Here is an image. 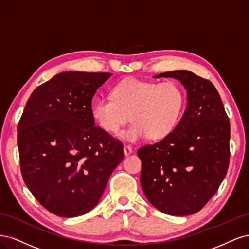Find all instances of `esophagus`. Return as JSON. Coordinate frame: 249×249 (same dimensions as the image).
Returning <instances> with one entry per match:
<instances>
[{
	"instance_id": "34e87169",
	"label": "esophagus",
	"mask_w": 249,
	"mask_h": 249,
	"mask_svg": "<svg viewBox=\"0 0 249 249\" xmlns=\"http://www.w3.org/2000/svg\"><path fill=\"white\" fill-rule=\"evenodd\" d=\"M132 153V148L129 146H124V154L125 156H129Z\"/></svg>"
}]
</instances>
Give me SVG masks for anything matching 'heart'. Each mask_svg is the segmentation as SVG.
<instances>
[{
	"label": "heart",
	"mask_w": 249,
	"mask_h": 249,
	"mask_svg": "<svg viewBox=\"0 0 249 249\" xmlns=\"http://www.w3.org/2000/svg\"><path fill=\"white\" fill-rule=\"evenodd\" d=\"M185 104V91L178 83L126 78L111 89V98L94 99L91 116L100 129L117 134L130 115L133 123L120 134L122 140L134 142L147 136L161 140L177 127Z\"/></svg>",
	"instance_id": "1"
}]
</instances>
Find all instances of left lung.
Here are the masks:
<instances>
[{
  "label": "left lung",
  "mask_w": 249,
  "mask_h": 249,
  "mask_svg": "<svg viewBox=\"0 0 249 249\" xmlns=\"http://www.w3.org/2000/svg\"><path fill=\"white\" fill-rule=\"evenodd\" d=\"M173 77L184 86L187 107L175 130L138 150L141 185L149 202L168 215L198 212L226 177L230 161V121L213 84L187 70Z\"/></svg>",
  "instance_id": "8db88e82"
}]
</instances>
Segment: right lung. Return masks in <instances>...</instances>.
Segmentation results:
<instances>
[{
    "instance_id": "right-lung-1",
    "label": "right lung",
    "mask_w": 249,
    "mask_h": 249,
    "mask_svg": "<svg viewBox=\"0 0 249 249\" xmlns=\"http://www.w3.org/2000/svg\"><path fill=\"white\" fill-rule=\"evenodd\" d=\"M108 72L66 71L30 96L18 126L23 181L46 210L76 217L98 204L124 158L122 142L91 116L93 96Z\"/></svg>"
}]
</instances>
